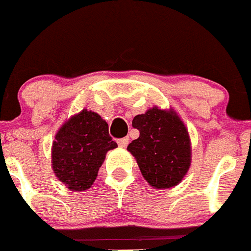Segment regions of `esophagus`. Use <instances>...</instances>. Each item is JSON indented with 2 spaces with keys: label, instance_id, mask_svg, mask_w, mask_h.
Returning a JSON list of instances; mask_svg holds the SVG:
<instances>
[{
  "label": "esophagus",
  "instance_id": "1",
  "mask_svg": "<svg viewBox=\"0 0 251 251\" xmlns=\"http://www.w3.org/2000/svg\"><path fill=\"white\" fill-rule=\"evenodd\" d=\"M128 143H129V139H128L127 137H126V138L118 139V146H119V147H122V148L127 147Z\"/></svg>",
  "mask_w": 251,
  "mask_h": 251
}]
</instances>
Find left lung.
<instances>
[{"instance_id": "8db88e82", "label": "left lung", "mask_w": 251, "mask_h": 251, "mask_svg": "<svg viewBox=\"0 0 251 251\" xmlns=\"http://www.w3.org/2000/svg\"><path fill=\"white\" fill-rule=\"evenodd\" d=\"M139 137L127 150L136 158L142 176L152 187L178 185L191 166V139L176 110L152 106L133 118Z\"/></svg>"}]
</instances>
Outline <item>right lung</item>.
Segmentation results:
<instances>
[{
    "label": "right lung",
    "mask_w": 251,
    "mask_h": 251,
    "mask_svg": "<svg viewBox=\"0 0 251 251\" xmlns=\"http://www.w3.org/2000/svg\"><path fill=\"white\" fill-rule=\"evenodd\" d=\"M108 123L98 113L83 109L59 128L51 147V167L70 191H85L94 183L108 151L117 148Z\"/></svg>",
    "instance_id": "obj_1"
}]
</instances>
